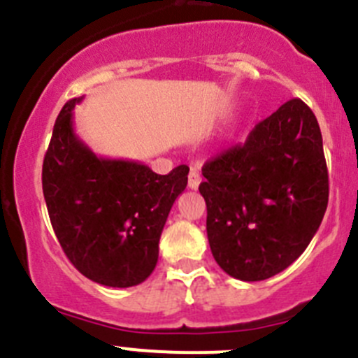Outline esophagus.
<instances>
[{
  "label": "esophagus",
  "instance_id": "34e87169",
  "mask_svg": "<svg viewBox=\"0 0 358 358\" xmlns=\"http://www.w3.org/2000/svg\"><path fill=\"white\" fill-rule=\"evenodd\" d=\"M200 182H201L200 172H198V169L193 167L189 171V176H187V186H189V189H198Z\"/></svg>",
  "mask_w": 358,
  "mask_h": 358
}]
</instances>
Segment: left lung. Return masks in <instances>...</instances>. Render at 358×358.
<instances>
[{"label":"left lung","mask_w":358,"mask_h":358,"mask_svg":"<svg viewBox=\"0 0 358 358\" xmlns=\"http://www.w3.org/2000/svg\"><path fill=\"white\" fill-rule=\"evenodd\" d=\"M201 174L212 256L243 282L266 280L291 266L327 208L320 127L301 99L282 104L245 143L208 160Z\"/></svg>","instance_id":"obj_1"}]
</instances>
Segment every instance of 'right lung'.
<instances>
[{
	"instance_id": "1",
	"label": "right lung",
	"mask_w": 358,
	"mask_h": 358,
	"mask_svg": "<svg viewBox=\"0 0 358 358\" xmlns=\"http://www.w3.org/2000/svg\"><path fill=\"white\" fill-rule=\"evenodd\" d=\"M80 101L60 109L43 160L52 228L80 273L108 287H132L157 266L165 221L189 169L179 165L160 176L139 162L97 157L74 134Z\"/></svg>"
}]
</instances>
